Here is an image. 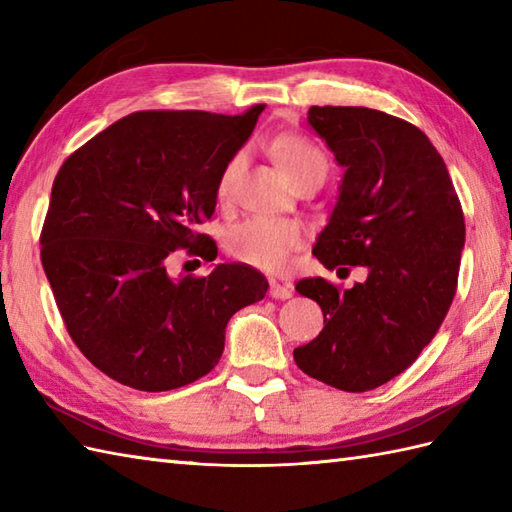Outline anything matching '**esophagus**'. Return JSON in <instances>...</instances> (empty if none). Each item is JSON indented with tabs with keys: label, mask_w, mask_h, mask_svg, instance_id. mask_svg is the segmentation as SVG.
Returning <instances> with one entry per match:
<instances>
[{
	"label": "esophagus",
	"mask_w": 512,
	"mask_h": 512,
	"mask_svg": "<svg viewBox=\"0 0 512 512\" xmlns=\"http://www.w3.org/2000/svg\"><path fill=\"white\" fill-rule=\"evenodd\" d=\"M268 295L273 299H290L292 297V284H279V281H270Z\"/></svg>",
	"instance_id": "obj_1"
}]
</instances>
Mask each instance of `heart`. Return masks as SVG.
Returning <instances> with one entry per match:
<instances>
[{
  "instance_id": "1",
  "label": "heart",
  "mask_w": 512,
  "mask_h": 512,
  "mask_svg": "<svg viewBox=\"0 0 512 512\" xmlns=\"http://www.w3.org/2000/svg\"><path fill=\"white\" fill-rule=\"evenodd\" d=\"M279 167L284 169L288 180L295 184L317 180L323 182L328 173V160L323 151L299 134H281L270 143ZM246 167V151L239 149L224 162L215 182V195L222 204L233 200L237 180ZM303 233L295 222L266 220V217H250L235 224L226 233V253L237 262L253 266L266 273H281L290 262V255L301 246Z\"/></svg>"
}]
</instances>
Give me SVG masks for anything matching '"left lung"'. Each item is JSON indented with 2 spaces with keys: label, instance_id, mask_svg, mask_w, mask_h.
Instances as JSON below:
<instances>
[{
  "label": "left lung",
  "instance_id": "1",
  "mask_svg": "<svg viewBox=\"0 0 512 512\" xmlns=\"http://www.w3.org/2000/svg\"><path fill=\"white\" fill-rule=\"evenodd\" d=\"M308 123L345 167L312 253L330 270L365 266L367 279L350 290L323 277L299 281V295L323 310V330L297 347L295 363L358 394L405 372L440 330L458 290L464 213L447 165L416 125L332 105L310 107Z\"/></svg>",
  "mask_w": 512,
  "mask_h": 512
}]
</instances>
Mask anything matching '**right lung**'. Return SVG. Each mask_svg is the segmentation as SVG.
<instances>
[{
	"instance_id": "add662e5",
	"label": "right lung",
	"mask_w": 512,
	"mask_h": 512,
	"mask_svg": "<svg viewBox=\"0 0 512 512\" xmlns=\"http://www.w3.org/2000/svg\"><path fill=\"white\" fill-rule=\"evenodd\" d=\"M264 107L134 112L54 178L41 264L72 341L118 383L169 391L209 374L228 319L266 297V277L244 264H217L206 277L167 270L176 250L215 259L198 226L211 220L220 169Z\"/></svg>"
}]
</instances>
